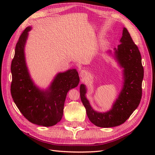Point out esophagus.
Masks as SVG:
<instances>
[{"label":"esophagus","instance_id":"34e87169","mask_svg":"<svg viewBox=\"0 0 155 155\" xmlns=\"http://www.w3.org/2000/svg\"><path fill=\"white\" fill-rule=\"evenodd\" d=\"M80 76L81 78H85L88 76V72L86 70H82L80 72Z\"/></svg>","mask_w":155,"mask_h":155}]
</instances>
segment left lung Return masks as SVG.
<instances>
[{
    "instance_id": "left-lung-1",
    "label": "left lung",
    "mask_w": 155,
    "mask_h": 155,
    "mask_svg": "<svg viewBox=\"0 0 155 155\" xmlns=\"http://www.w3.org/2000/svg\"><path fill=\"white\" fill-rule=\"evenodd\" d=\"M120 42L118 48H114V57L123 68L124 83L112 109L103 113L94 111L85 97V85L82 84L80 87L81 99L87 116L92 123L99 127H114L123 124L139 106L142 97L144 69L141 55L126 28H123Z\"/></svg>"
}]
</instances>
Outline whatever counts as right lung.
Wrapping results in <instances>:
<instances>
[{"mask_svg":"<svg viewBox=\"0 0 155 155\" xmlns=\"http://www.w3.org/2000/svg\"><path fill=\"white\" fill-rule=\"evenodd\" d=\"M31 27L20 36L11 63L12 82L11 93L20 112L31 123L43 127L58 123L63 115L67 93L79 83L76 69L57 74L47 90L35 86L29 75L25 57V45Z\"/></svg>","mask_w":155,"mask_h":155,"instance_id":"1","label":"right lung"}]
</instances>
